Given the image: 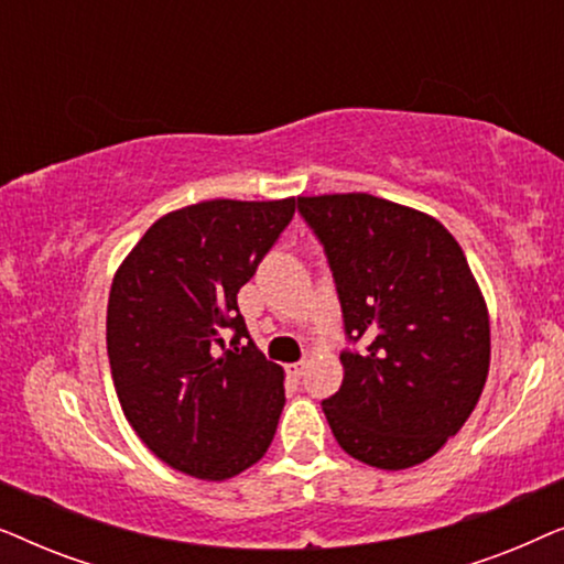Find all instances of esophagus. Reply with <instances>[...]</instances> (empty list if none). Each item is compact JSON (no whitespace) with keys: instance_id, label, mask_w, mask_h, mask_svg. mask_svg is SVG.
I'll return each mask as SVG.
<instances>
[{"instance_id":"1","label":"esophagus","mask_w":564,"mask_h":564,"mask_svg":"<svg viewBox=\"0 0 564 564\" xmlns=\"http://www.w3.org/2000/svg\"><path fill=\"white\" fill-rule=\"evenodd\" d=\"M303 369H305V361H295V365H288L290 377H300V375H303Z\"/></svg>"}]
</instances>
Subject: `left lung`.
<instances>
[{"label":"left lung","instance_id":"obj_1","mask_svg":"<svg viewBox=\"0 0 564 564\" xmlns=\"http://www.w3.org/2000/svg\"><path fill=\"white\" fill-rule=\"evenodd\" d=\"M326 246L346 334L344 382L323 400L349 457L377 469L421 465L465 426L490 367V315L465 251L429 213L390 199L297 197Z\"/></svg>","mask_w":564,"mask_h":564}]
</instances>
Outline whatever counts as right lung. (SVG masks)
<instances>
[{"mask_svg":"<svg viewBox=\"0 0 564 564\" xmlns=\"http://www.w3.org/2000/svg\"><path fill=\"white\" fill-rule=\"evenodd\" d=\"M297 199H205L166 213L118 267L107 357L122 413L169 467L230 480L264 457L284 408V369L267 361L236 295ZM237 330L235 349L221 334Z\"/></svg>","mask_w":564,"mask_h":564,"instance_id":"obj_1","label":"right lung"}]
</instances>
